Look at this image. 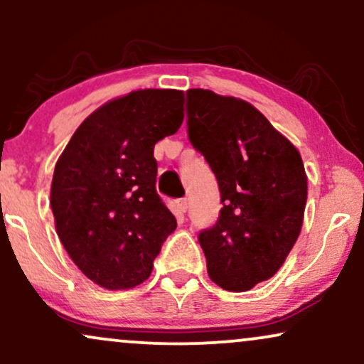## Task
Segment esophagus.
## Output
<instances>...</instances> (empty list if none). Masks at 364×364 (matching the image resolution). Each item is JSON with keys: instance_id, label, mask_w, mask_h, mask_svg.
Listing matches in <instances>:
<instances>
[{"instance_id": "34e87169", "label": "esophagus", "mask_w": 364, "mask_h": 364, "mask_svg": "<svg viewBox=\"0 0 364 364\" xmlns=\"http://www.w3.org/2000/svg\"><path fill=\"white\" fill-rule=\"evenodd\" d=\"M176 203H178V208L181 212H186L188 210V200L186 198H179Z\"/></svg>"}]
</instances>
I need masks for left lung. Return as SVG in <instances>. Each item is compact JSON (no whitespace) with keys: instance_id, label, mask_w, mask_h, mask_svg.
<instances>
[{"instance_id":"obj_1","label":"left lung","mask_w":364,"mask_h":364,"mask_svg":"<svg viewBox=\"0 0 364 364\" xmlns=\"http://www.w3.org/2000/svg\"><path fill=\"white\" fill-rule=\"evenodd\" d=\"M186 118L188 139L215 174L223 203L215 224L198 232L208 277L225 291H250L281 269L301 231V156L240 99L191 89Z\"/></svg>"}]
</instances>
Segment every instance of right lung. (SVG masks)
<instances>
[{
	"mask_svg": "<svg viewBox=\"0 0 364 364\" xmlns=\"http://www.w3.org/2000/svg\"><path fill=\"white\" fill-rule=\"evenodd\" d=\"M181 90H136L104 104L54 168L51 208L75 265L106 289L147 281L176 219L156 190L154 145L183 123Z\"/></svg>",
	"mask_w": 364,
	"mask_h": 364,
	"instance_id": "obj_1",
	"label": "right lung"
}]
</instances>
